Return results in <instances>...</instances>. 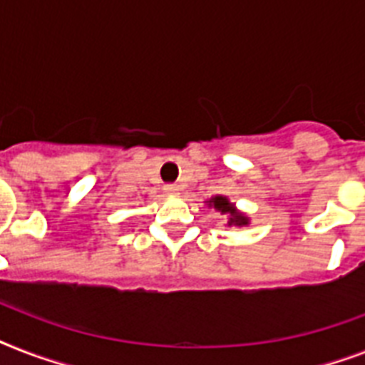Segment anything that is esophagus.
Segmentation results:
<instances>
[{
	"label": "esophagus",
	"mask_w": 365,
	"mask_h": 365,
	"mask_svg": "<svg viewBox=\"0 0 365 365\" xmlns=\"http://www.w3.org/2000/svg\"><path fill=\"white\" fill-rule=\"evenodd\" d=\"M165 191L168 195H180V191H182V189H180V185H176V183H170V185H166Z\"/></svg>",
	"instance_id": "esophagus-1"
}]
</instances>
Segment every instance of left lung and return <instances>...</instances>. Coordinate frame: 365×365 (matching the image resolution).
Returning a JSON list of instances; mask_svg holds the SVG:
<instances>
[{"label": "left lung", "instance_id": "left-lung-1", "mask_svg": "<svg viewBox=\"0 0 365 365\" xmlns=\"http://www.w3.org/2000/svg\"><path fill=\"white\" fill-rule=\"evenodd\" d=\"M205 202L208 208H214L222 216L227 217V223H225L227 227H244V225H250V217L244 212H240L237 208V205L231 202L229 197H225V195H216V197H212V199L205 200Z\"/></svg>", "mask_w": 365, "mask_h": 365}]
</instances>
